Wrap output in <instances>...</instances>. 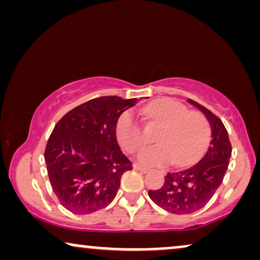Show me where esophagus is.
Here are the masks:
<instances>
[{"label":"esophagus","mask_w":260,"mask_h":260,"mask_svg":"<svg viewBox=\"0 0 260 260\" xmlns=\"http://www.w3.org/2000/svg\"><path fill=\"white\" fill-rule=\"evenodd\" d=\"M134 169L138 170V172H141V173L149 172V168H147V167H143V166H140V165H134Z\"/></svg>","instance_id":"esophagus-1"}]
</instances>
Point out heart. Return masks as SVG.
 <instances>
[{"mask_svg":"<svg viewBox=\"0 0 260 260\" xmlns=\"http://www.w3.org/2000/svg\"><path fill=\"white\" fill-rule=\"evenodd\" d=\"M145 116L162 124L156 141L158 144L142 149L138 161L147 166H189L204 154L209 142V124L201 112L189 111L183 103L173 98H161L145 106ZM115 133L117 141L129 152L145 143V135L136 115L126 110L118 117Z\"/></svg>","mask_w":260,"mask_h":260,"instance_id":"heart-1","label":"heart"}]
</instances>
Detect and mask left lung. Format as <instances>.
I'll return each instance as SVG.
<instances>
[{
	"instance_id": "left-lung-1",
	"label": "left lung",
	"mask_w": 260,
	"mask_h": 260,
	"mask_svg": "<svg viewBox=\"0 0 260 260\" xmlns=\"http://www.w3.org/2000/svg\"><path fill=\"white\" fill-rule=\"evenodd\" d=\"M188 102L208 119L212 140L204 157L197 165L168 173L159 189L148 191L156 205L173 214H190L205 207L222 183L232 155V145L221 119L199 103L191 99Z\"/></svg>"
}]
</instances>
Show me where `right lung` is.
Segmentation results:
<instances>
[{"instance_id": "obj_1", "label": "right lung", "mask_w": 260, "mask_h": 260, "mask_svg": "<svg viewBox=\"0 0 260 260\" xmlns=\"http://www.w3.org/2000/svg\"><path fill=\"white\" fill-rule=\"evenodd\" d=\"M137 103L104 95L71 110L55 124L45 149L52 189L74 214H90L115 199L133 163L116 138L118 117Z\"/></svg>"}]
</instances>
